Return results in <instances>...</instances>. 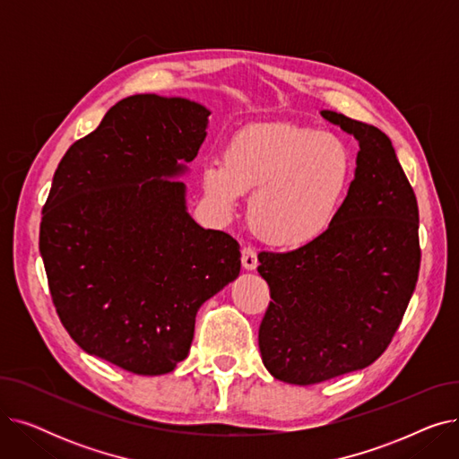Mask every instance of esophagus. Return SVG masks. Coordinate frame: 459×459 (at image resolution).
I'll list each match as a JSON object with an SVG mask.
<instances>
[{"label": "esophagus", "mask_w": 459, "mask_h": 459, "mask_svg": "<svg viewBox=\"0 0 459 459\" xmlns=\"http://www.w3.org/2000/svg\"><path fill=\"white\" fill-rule=\"evenodd\" d=\"M242 264H244V268H246L247 272L256 270V266H258V256H256V251H255L253 247H244V249H242Z\"/></svg>", "instance_id": "34e87169"}]
</instances>
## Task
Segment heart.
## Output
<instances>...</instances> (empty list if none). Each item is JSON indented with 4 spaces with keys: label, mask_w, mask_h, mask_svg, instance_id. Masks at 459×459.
Wrapping results in <instances>:
<instances>
[{
    "label": "heart",
    "mask_w": 459,
    "mask_h": 459,
    "mask_svg": "<svg viewBox=\"0 0 459 459\" xmlns=\"http://www.w3.org/2000/svg\"><path fill=\"white\" fill-rule=\"evenodd\" d=\"M351 154L333 134L294 123H255L227 143L223 160L203 165L206 195L232 212L244 191L249 223L264 242L296 249L322 238L342 206Z\"/></svg>",
    "instance_id": "heart-1"
}]
</instances>
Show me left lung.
I'll return each instance as SVG.
<instances>
[{
	"instance_id": "8db88e82",
	"label": "left lung",
	"mask_w": 459,
	"mask_h": 459,
	"mask_svg": "<svg viewBox=\"0 0 459 459\" xmlns=\"http://www.w3.org/2000/svg\"><path fill=\"white\" fill-rule=\"evenodd\" d=\"M322 117L359 141L339 215L316 242L258 255L272 298L258 329L262 363L294 385L372 365L400 327L420 268L417 197L391 139L342 113Z\"/></svg>"
}]
</instances>
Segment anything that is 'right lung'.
Here are the masks:
<instances>
[{"label": "right lung", "instance_id": "obj_1", "mask_svg": "<svg viewBox=\"0 0 459 459\" xmlns=\"http://www.w3.org/2000/svg\"><path fill=\"white\" fill-rule=\"evenodd\" d=\"M210 111L134 94L59 161L39 249L61 324L83 351L139 376L187 357L201 305L239 275V246L186 210Z\"/></svg>", "mask_w": 459, "mask_h": 459}]
</instances>
